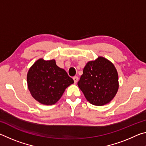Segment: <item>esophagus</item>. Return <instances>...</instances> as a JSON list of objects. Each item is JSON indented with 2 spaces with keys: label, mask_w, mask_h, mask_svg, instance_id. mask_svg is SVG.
<instances>
[{
  "label": "esophagus",
  "mask_w": 146,
  "mask_h": 146,
  "mask_svg": "<svg viewBox=\"0 0 146 146\" xmlns=\"http://www.w3.org/2000/svg\"><path fill=\"white\" fill-rule=\"evenodd\" d=\"M73 78V80H74V82H75V83H76V82H78V76H75Z\"/></svg>",
  "instance_id": "34e87169"
}]
</instances>
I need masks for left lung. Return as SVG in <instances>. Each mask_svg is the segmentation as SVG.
Instances as JSON below:
<instances>
[{"mask_svg":"<svg viewBox=\"0 0 146 146\" xmlns=\"http://www.w3.org/2000/svg\"><path fill=\"white\" fill-rule=\"evenodd\" d=\"M78 86L89 102L104 106L111 102L118 90V76L115 66L98 56L86 64Z\"/></svg>","mask_w":146,"mask_h":146,"instance_id":"obj_1","label":"left lung"}]
</instances>
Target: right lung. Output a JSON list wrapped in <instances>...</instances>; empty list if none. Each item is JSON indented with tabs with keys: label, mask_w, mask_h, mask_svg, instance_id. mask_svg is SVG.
<instances>
[{
	"label": "right lung",
	"mask_w": 146,
	"mask_h": 146,
	"mask_svg": "<svg viewBox=\"0 0 146 146\" xmlns=\"http://www.w3.org/2000/svg\"><path fill=\"white\" fill-rule=\"evenodd\" d=\"M27 82L32 97L40 104L53 105L61 98L66 88L74 83L55 60L40 58L29 68Z\"/></svg>",
	"instance_id": "1"
}]
</instances>
